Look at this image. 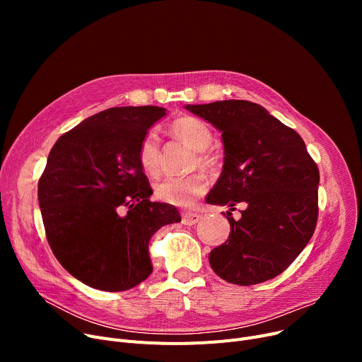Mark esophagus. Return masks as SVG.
<instances>
[{
  "label": "esophagus",
  "mask_w": 362,
  "mask_h": 362,
  "mask_svg": "<svg viewBox=\"0 0 362 362\" xmlns=\"http://www.w3.org/2000/svg\"><path fill=\"white\" fill-rule=\"evenodd\" d=\"M202 218V216L201 214H197V213H183L182 214V223L183 224H186V226H194V224H197L199 220Z\"/></svg>",
  "instance_id": "34e87169"
}]
</instances>
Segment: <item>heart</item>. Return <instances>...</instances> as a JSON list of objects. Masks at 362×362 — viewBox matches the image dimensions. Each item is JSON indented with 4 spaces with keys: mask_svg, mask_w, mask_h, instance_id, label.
Segmentation results:
<instances>
[{
    "mask_svg": "<svg viewBox=\"0 0 362 362\" xmlns=\"http://www.w3.org/2000/svg\"><path fill=\"white\" fill-rule=\"evenodd\" d=\"M170 130L176 136L186 141L194 149L199 151L198 163L204 167H210L213 160L204 152L213 142V132L205 122L201 119L185 116L176 119L170 124ZM160 136L157 130L149 129L142 136L138 146V163L141 168L149 176H157L160 171ZM206 177L201 173H194L187 176H168L156 183L154 192L156 198L161 202L177 205V206H189L194 201L204 195L206 191Z\"/></svg>",
    "mask_w": 362,
    "mask_h": 362,
    "instance_id": "obj_1",
    "label": "heart"
}]
</instances>
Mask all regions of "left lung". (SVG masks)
<instances>
[{"label":"left lung","instance_id":"left-lung-1","mask_svg":"<svg viewBox=\"0 0 362 362\" xmlns=\"http://www.w3.org/2000/svg\"><path fill=\"white\" fill-rule=\"evenodd\" d=\"M221 132L223 171L211 205L247 204L230 235L210 252L223 280L251 286L286 270L305 248L318 217V167L298 133L264 107L243 100L186 105Z\"/></svg>","mask_w":362,"mask_h":362}]
</instances>
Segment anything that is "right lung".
Returning a JSON list of instances; mask_svg holds the SVG:
<instances>
[{
	"instance_id": "right-lung-1",
	"label": "right lung",
	"mask_w": 362,
	"mask_h": 362,
	"mask_svg": "<svg viewBox=\"0 0 362 362\" xmlns=\"http://www.w3.org/2000/svg\"><path fill=\"white\" fill-rule=\"evenodd\" d=\"M165 108L114 107L54 144L37 183L44 227L63 267L93 289L122 292L152 273L148 245L179 223L175 205L151 202L138 146Z\"/></svg>"
}]
</instances>
